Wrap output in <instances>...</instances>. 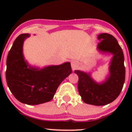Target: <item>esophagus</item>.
<instances>
[{
  "label": "esophagus",
  "instance_id": "obj_1",
  "mask_svg": "<svg viewBox=\"0 0 132 132\" xmlns=\"http://www.w3.org/2000/svg\"><path fill=\"white\" fill-rule=\"evenodd\" d=\"M71 64L72 71H75L79 68V63L77 61H72L71 62Z\"/></svg>",
  "mask_w": 132,
  "mask_h": 132
}]
</instances>
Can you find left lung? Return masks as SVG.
Segmentation results:
<instances>
[{
	"label": "left lung",
	"instance_id": "1",
	"mask_svg": "<svg viewBox=\"0 0 132 132\" xmlns=\"http://www.w3.org/2000/svg\"><path fill=\"white\" fill-rule=\"evenodd\" d=\"M100 43L98 49L113 54L110 66V76L107 80L97 84L90 75L76 70L78 76V88L82 99L86 104L94 105H105L115 101L123 88L125 78L124 56L122 48L113 36L102 33L98 36Z\"/></svg>",
	"mask_w": 132,
	"mask_h": 132
}]
</instances>
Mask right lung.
I'll return each instance as SVG.
<instances>
[{"instance_id": "1", "label": "right lung", "mask_w": 132, "mask_h": 132, "mask_svg": "<svg viewBox=\"0 0 132 132\" xmlns=\"http://www.w3.org/2000/svg\"><path fill=\"white\" fill-rule=\"evenodd\" d=\"M30 35L21 34L13 42L7 58L5 76L7 85L15 97L28 105L49 102L61 82L72 72L70 63L38 69L24 60L22 46Z\"/></svg>"}]
</instances>
